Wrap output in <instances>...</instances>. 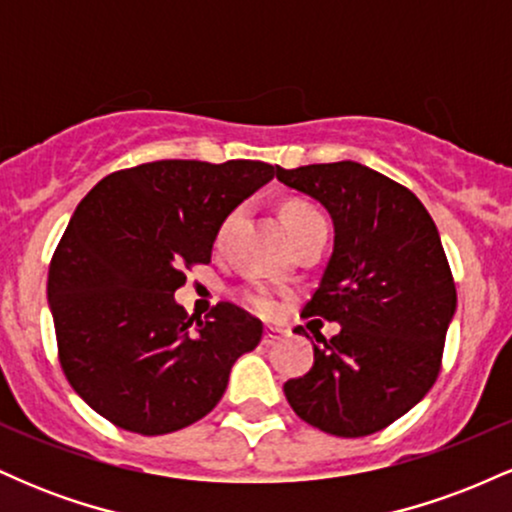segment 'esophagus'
<instances>
[{"label":"esophagus","mask_w":512,"mask_h":512,"mask_svg":"<svg viewBox=\"0 0 512 512\" xmlns=\"http://www.w3.org/2000/svg\"><path fill=\"white\" fill-rule=\"evenodd\" d=\"M281 330H276V327H267V330H264V337H262V344L264 346H272V344H276L281 339Z\"/></svg>","instance_id":"1"}]
</instances>
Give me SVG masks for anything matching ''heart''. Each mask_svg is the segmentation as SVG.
<instances>
[{"mask_svg":"<svg viewBox=\"0 0 512 512\" xmlns=\"http://www.w3.org/2000/svg\"><path fill=\"white\" fill-rule=\"evenodd\" d=\"M236 216H238V211H236V214L228 216L226 223H223V231H228V228H231V223L236 221ZM281 221H284L289 236L296 240L305 231V228L313 226V223H317V221H325V219H322V214L313 207V204L289 202L284 209H281ZM245 301H248L252 308L262 310V313H269V310L274 308L272 298H269L267 293H262V291H250L248 296H245Z\"/></svg>","mask_w":512,"mask_h":512,"instance_id":"1","label":"heart"}]
</instances>
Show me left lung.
I'll return each instance as SVG.
<instances>
[{
	"instance_id": "left-lung-1",
	"label": "left lung",
	"mask_w": 512,
	"mask_h": 512,
	"mask_svg": "<svg viewBox=\"0 0 512 512\" xmlns=\"http://www.w3.org/2000/svg\"><path fill=\"white\" fill-rule=\"evenodd\" d=\"M276 178L332 216V257L303 317L342 325L332 339L315 334L313 368L286 380L284 395L332 436L383 431L436 383L455 315L436 223L414 192L354 161L276 166Z\"/></svg>"
}]
</instances>
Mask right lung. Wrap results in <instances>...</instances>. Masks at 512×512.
<instances>
[{"label":"right lung","instance_id":"obj_1","mask_svg":"<svg viewBox=\"0 0 512 512\" xmlns=\"http://www.w3.org/2000/svg\"><path fill=\"white\" fill-rule=\"evenodd\" d=\"M274 173L262 161H154L117 170L79 202L52 255L48 303L69 385L110 424L142 436L195 424L260 344L262 322L238 305L192 325L175 291Z\"/></svg>","mask_w":512,"mask_h":512}]
</instances>
